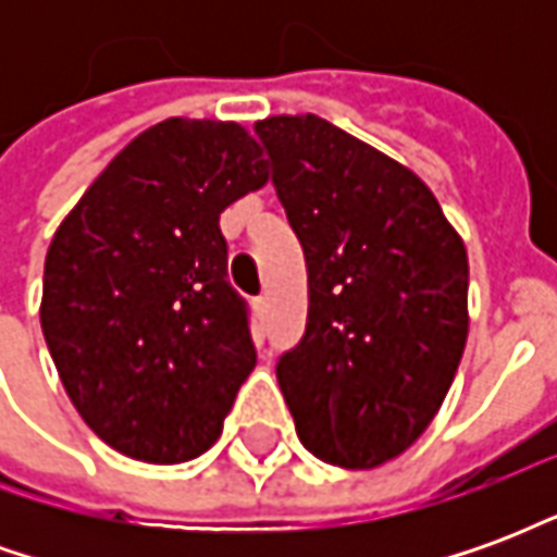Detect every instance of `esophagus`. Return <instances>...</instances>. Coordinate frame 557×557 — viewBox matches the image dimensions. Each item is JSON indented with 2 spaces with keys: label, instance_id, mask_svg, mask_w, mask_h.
Instances as JSON below:
<instances>
[{
  "label": "esophagus",
  "instance_id": "obj_1",
  "mask_svg": "<svg viewBox=\"0 0 557 557\" xmlns=\"http://www.w3.org/2000/svg\"><path fill=\"white\" fill-rule=\"evenodd\" d=\"M253 310H256V313H259V315H265V313H268V298H256V301H253Z\"/></svg>",
  "mask_w": 557,
  "mask_h": 557
}]
</instances>
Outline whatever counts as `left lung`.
Here are the masks:
<instances>
[{"label":"left lung","mask_w":557,"mask_h":557,"mask_svg":"<svg viewBox=\"0 0 557 557\" xmlns=\"http://www.w3.org/2000/svg\"><path fill=\"white\" fill-rule=\"evenodd\" d=\"M307 262V331L277 363L298 438L385 466L426 432L468 339V253L418 172L315 113L256 122Z\"/></svg>","instance_id":"obj_1"}]
</instances>
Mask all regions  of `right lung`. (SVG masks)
I'll use <instances>...</instances> for the list:
<instances>
[{"label": "right lung", "mask_w": 557, "mask_h": 557, "mask_svg": "<svg viewBox=\"0 0 557 557\" xmlns=\"http://www.w3.org/2000/svg\"><path fill=\"white\" fill-rule=\"evenodd\" d=\"M265 184L247 127L172 115L131 139L59 223L44 339L79 418L119 454L178 466L218 442L256 367L220 214Z\"/></svg>", "instance_id": "right-lung-1"}]
</instances>
